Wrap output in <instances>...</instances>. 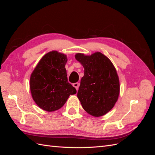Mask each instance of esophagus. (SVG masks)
<instances>
[{"label":"esophagus","mask_w":155,"mask_h":155,"mask_svg":"<svg viewBox=\"0 0 155 155\" xmlns=\"http://www.w3.org/2000/svg\"><path fill=\"white\" fill-rule=\"evenodd\" d=\"M73 86L76 88V89L77 91H78V88H79V83H75L73 84Z\"/></svg>","instance_id":"34e87169"}]
</instances>
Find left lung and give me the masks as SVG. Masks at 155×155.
Returning <instances> with one entry per match:
<instances>
[{
	"label": "left lung",
	"instance_id": "left-lung-1",
	"mask_svg": "<svg viewBox=\"0 0 155 155\" xmlns=\"http://www.w3.org/2000/svg\"><path fill=\"white\" fill-rule=\"evenodd\" d=\"M75 57L84 67L78 92L83 108L93 116L107 114L114 106L120 93L119 78L114 65L100 52L90 56L77 54Z\"/></svg>",
	"mask_w": 155,
	"mask_h": 155
}]
</instances>
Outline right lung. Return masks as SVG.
I'll return each instance as SVG.
<instances>
[{
    "label": "right lung",
    "mask_w": 155,
    "mask_h": 155,
    "mask_svg": "<svg viewBox=\"0 0 155 155\" xmlns=\"http://www.w3.org/2000/svg\"><path fill=\"white\" fill-rule=\"evenodd\" d=\"M67 56L52 51L45 55L30 77L33 99L41 109L54 111L61 108L76 89L69 83L65 64Z\"/></svg>",
    "instance_id": "obj_1"
}]
</instances>
